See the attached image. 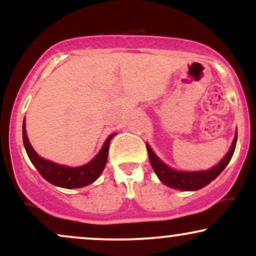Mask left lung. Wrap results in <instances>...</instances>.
I'll return each mask as SVG.
<instances>
[{
    "instance_id": "left-lung-1",
    "label": "left lung",
    "mask_w": 256,
    "mask_h": 256,
    "mask_svg": "<svg viewBox=\"0 0 256 256\" xmlns=\"http://www.w3.org/2000/svg\"><path fill=\"white\" fill-rule=\"evenodd\" d=\"M236 142H237V134L234 138V142L228 150L226 156L222 158V161L216 166H214L213 168L208 170V171H201V172H179L174 171V170L170 168L168 166H166L162 161L158 158L156 155L154 154L152 150V148L146 144V150H148L149 155V161H150V165L154 170V172L156 173V176L164 184H166L167 186L174 188V189L179 190H198L201 188L206 186L214 180L218 176L224 171V168L228 166V164L230 162L232 155H234V148H236Z\"/></svg>"
}]
</instances>
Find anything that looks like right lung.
<instances>
[{"label": "right lung", "mask_w": 256, "mask_h": 256, "mask_svg": "<svg viewBox=\"0 0 256 256\" xmlns=\"http://www.w3.org/2000/svg\"><path fill=\"white\" fill-rule=\"evenodd\" d=\"M114 134L107 138L101 152L89 164L80 167H73L72 168V167L58 165V164L44 160V158L38 156V154L34 150L30 142H28V134H26L25 130V122L22 124V140H24L26 152H28L31 162L34 164L37 171L40 172V174L46 180L56 185V186L66 188V189H76V188L86 186V185L91 184L100 177V174L104 171L106 162H107L108 148H110V142Z\"/></svg>", "instance_id": "right-lung-1"}]
</instances>
